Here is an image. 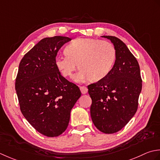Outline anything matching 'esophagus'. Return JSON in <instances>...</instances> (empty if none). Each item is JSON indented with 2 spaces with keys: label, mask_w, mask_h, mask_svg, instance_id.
I'll return each instance as SVG.
<instances>
[{
  "label": "esophagus",
  "mask_w": 160,
  "mask_h": 160,
  "mask_svg": "<svg viewBox=\"0 0 160 160\" xmlns=\"http://www.w3.org/2000/svg\"><path fill=\"white\" fill-rule=\"evenodd\" d=\"M80 90L82 94H86L88 92V90L86 86H80Z\"/></svg>",
  "instance_id": "1"
}]
</instances>
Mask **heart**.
Listing matches in <instances>:
<instances>
[{
	"mask_svg": "<svg viewBox=\"0 0 160 160\" xmlns=\"http://www.w3.org/2000/svg\"><path fill=\"white\" fill-rule=\"evenodd\" d=\"M65 54L55 58V64L61 74L70 77L77 67L80 68L74 81L90 79L98 81L110 73L115 61L116 52L113 45L99 39L79 38L68 44Z\"/></svg>",
	"mask_w": 160,
	"mask_h": 160,
	"instance_id": "heart-1",
	"label": "heart"
}]
</instances>
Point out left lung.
Returning <instances> with one entry per match:
<instances>
[{
  "instance_id": "1",
  "label": "left lung",
  "mask_w": 160,
  "mask_h": 160,
  "mask_svg": "<svg viewBox=\"0 0 160 160\" xmlns=\"http://www.w3.org/2000/svg\"><path fill=\"white\" fill-rule=\"evenodd\" d=\"M102 37L114 45L115 64L105 78L88 88L93 123L101 132L112 134L123 128L136 113L142 80L138 62L126 44L112 36Z\"/></svg>"
}]
</instances>
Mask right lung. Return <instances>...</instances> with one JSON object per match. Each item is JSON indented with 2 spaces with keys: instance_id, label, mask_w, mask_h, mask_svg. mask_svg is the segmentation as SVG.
I'll use <instances>...</instances> for the list:
<instances>
[{
  "instance_id": "1",
  "label": "right lung",
  "mask_w": 160,
  "mask_h": 160,
  "mask_svg": "<svg viewBox=\"0 0 160 160\" xmlns=\"http://www.w3.org/2000/svg\"><path fill=\"white\" fill-rule=\"evenodd\" d=\"M70 41L61 36L42 39L22 57L16 79L22 114L38 132L50 138L66 130L71 110L81 94L55 64L59 49Z\"/></svg>"
}]
</instances>
